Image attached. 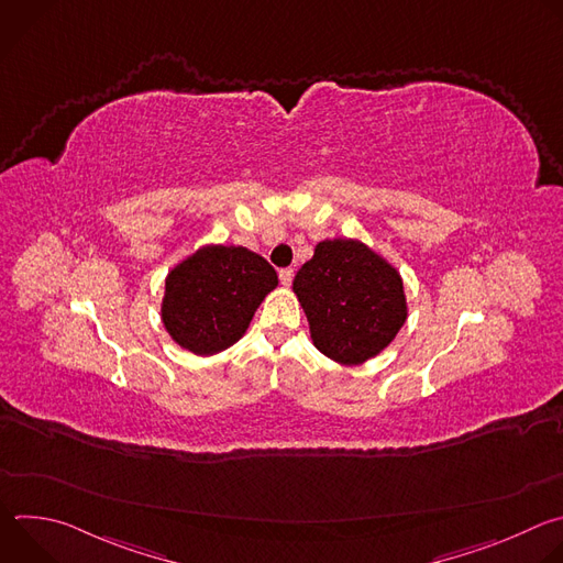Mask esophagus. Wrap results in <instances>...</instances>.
Returning a JSON list of instances; mask_svg holds the SVG:
<instances>
[{
	"label": "esophagus",
	"mask_w": 563,
	"mask_h": 563,
	"mask_svg": "<svg viewBox=\"0 0 563 563\" xmlns=\"http://www.w3.org/2000/svg\"><path fill=\"white\" fill-rule=\"evenodd\" d=\"M278 276H280V283H283L285 287H289L291 280H294V269H289V267H287V269H280Z\"/></svg>",
	"instance_id": "esophagus-1"
}]
</instances>
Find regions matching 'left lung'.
Instances as JSON below:
<instances>
[{"label":"left lung","mask_w":563,"mask_h":563,"mask_svg":"<svg viewBox=\"0 0 563 563\" xmlns=\"http://www.w3.org/2000/svg\"><path fill=\"white\" fill-rule=\"evenodd\" d=\"M313 347L341 365L378 356L408 320L404 278L354 238L318 243L296 278Z\"/></svg>","instance_id":"left-lung-1"}]
</instances>
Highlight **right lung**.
<instances>
[{
  "label": "right lung",
  "instance_id": "obj_1",
  "mask_svg": "<svg viewBox=\"0 0 563 563\" xmlns=\"http://www.w3.org/2000/svg\"><path fill=\"white\" fill-rule=\"evenodd\" d=\"M278 287L274 267L240 245H205L165 278L159 316L176 345L213 356L245 336L265 296Z\"/></svg>",
  "mask_w": 563,
  "mask_h": 563
}]
</instances>
